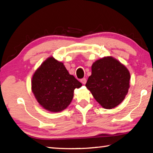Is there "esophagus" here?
<instances>
[{
	"label": "esophagus",
	"instance_id": "1",
	"mask_svg": "<svg viewBox=\"0 0 153 153\" xmlns=\"http://www.w3.org/2000/svg\"><path fill=\"white\" fill-rule=\"evenodd\" d=\"M80 81H81V82L83 84H85V83H86V82H87L86 78H83V79H81Z\"/></svg>",
	"mask_w": 153,
	"mask_h": 153
}]
</instances>
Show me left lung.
<instances>
[{
	"mask_svg": "<svg viewBox=\"0 0 153 153\" xmlns=\"http://www.w3.org/2000/svg\"><path fill=\"white\" fill-rule=\"evenodd\" d=\"M130 75L126 67L111 56L97 60L85 84L99 104L112 109L123 102L130 87Z\"/></svg>",
	"mask_w": 153,
	"mask_h": 153,
	"instance_id": "1",
	"label": "left lung"
}]
</instances>
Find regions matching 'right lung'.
<instances>
[{"instance_id":"1","label":"right lung","mask_w":153,"mask_h":153,"mask_svg":"<svg viewBox=\"0 0 153 153\" xmlns=\"http://www.w3.org/2000/svg\"><path fill=\"white\" fill-rule=\"evenodd\" d=\"M82 86L70 75L62 62L49 57L40 66L32 79V91L38 102L45 109L59 112L72 102L74 91Z\"/></svg>"}]
</instances>
